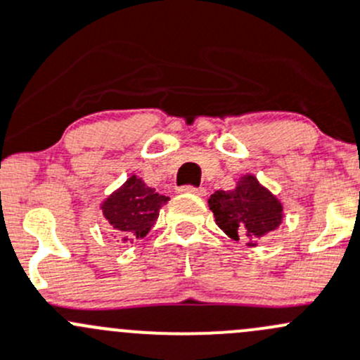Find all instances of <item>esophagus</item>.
<instances>
[{
  "mask_svg": "<svg viewBox=\"0 0 360 360\" xmlns=\"http://www.w3.org/2000/svg\"><path fill=\"white\" fill-rule=\"evenodd\" d=\"M181 191H184V193H193V195H200V197H204V195H205V190H204V188L191 186V184H186V186H183V188H181Z\"/></svg>",
  "mask_w": 360,
  "mask_h": 360,
  "instance_id": "1",
  "label": "esophagus"
}]
</instances>
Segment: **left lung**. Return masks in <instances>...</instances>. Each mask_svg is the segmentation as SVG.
Segmentation results:
<instances>
[{"mask_svg":"<svg viewBox=\"0 0 360 360\" xmlns=\"http://www.w3.org/2000/svg\"><path fill=\"white\" fill-rule=\"evenodd\" d=\"M209 209L214 212L219 229L232 239L264 236L280 225L283 214L278 198L253 176L243 177L236 190L212 193Z\"/></svg>","mask_w":360,"mask_h":360,"instance_id":"8db88e82","label":"left lung"}]
</instances>
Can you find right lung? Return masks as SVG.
I'll return each mask as SVG.
<instances>
[{
    "label": "right lung",
    "mask_w": 360,
    "mask_h": 360,
    "mask_svg": "<svg viewBox=\"0 0 360 360\" xmlns=\"http://www.w3.org/2000/svg\"><path fill=\"white\" fill-rule=\"evenodd\" d=\"M167 202L169 197L156 193L155 188H148L137 176H131L103 202L102 209L117 236L127 240L146 237Z\"/></svg>",
    "instance_id": "right-lung-1"
}]
</instances>
